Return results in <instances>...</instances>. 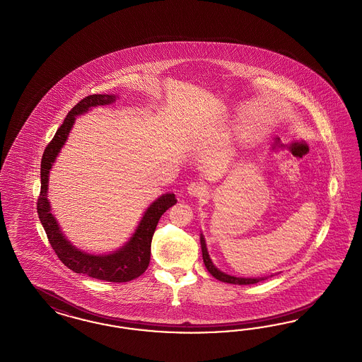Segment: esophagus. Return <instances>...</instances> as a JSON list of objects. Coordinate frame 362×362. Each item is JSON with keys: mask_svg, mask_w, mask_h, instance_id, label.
<instances>
[{"mask_svg": "<svg viewBox=\"0 0 362 362\" xmlns=\"http://www.w3.org/2000/svg\"><path fill=\"white\" fill-rule=\"evenodd\" d=\"M187 194L192 198H199V197H204L207 194V188L203 183L194 182V183L188 185Z\"/></svg>", "mask_w": 362, "mask_h": 362, "instance_id": "34e87169", "label": "esophagus"}]
</instances>
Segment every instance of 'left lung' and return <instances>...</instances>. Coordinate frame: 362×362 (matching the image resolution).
Listing matches in <instances>:
<instances>
[{
  "label": "left lung",
  "instance_id": "1",
  "mask_svg": "<svg viewBox=\"0 0 362 362\" xmlns=\"http://www.w3.org/2000/svg\"><path fill=\"white\" fill-rule=\"evenodd\" d=\"M200 247H202V255H203V262L206 269L209 270V273L216 278L218 281H222L225 284H233V285H254V284H258L261 281L267 279L269 276H273L274 274L266 275V276H251V278H246V276H235V275L227 274L223 273L222 270H219L214 262H212L211 257L209 254V250H207V245H206V239L203 233H200Z\"/></svg>",
  "mask_w": 362,
  "mask_h": 362
}]
</instances>
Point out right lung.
<instances>
[{"instance_id": "1", "label": "right lung", "mask_w": 362, "mask_h": 362, "mask_svg": "<svg viewBox=\"0 0 362 362\" xmlns=\"http://www.w3.org/2000/svg\"><path fill=\"white\" fill-rule=\"evenodd\" d=\"M119 95H90L81 100L66 115L41 159V192L37 202L40 222L44 227L49 243L60 261L77 274H84L107 282H128L143 274L150 263L151 240L158 222L164 212L177 202L175 194L167 192L153 200L143 212L134 233L123 246L110 252L95 254L76 247L65 237L56 216L52 214L48 199L49 174L60 151L65 146L69 132L75 125L76 117L92 111L96 107L112 104Z\"/></svg>"}]
</instances>
